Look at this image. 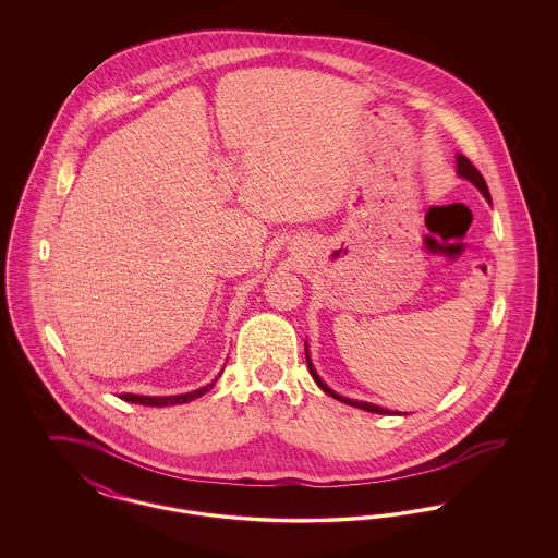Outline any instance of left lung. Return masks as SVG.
I'll return each instance as SVG.
<instances>
[{"mask_svg": "<svg viewBox=\"0 0 558 558\" xmlns=\"http://www.w3.org/2000/svg\"><path fill=\"white\" fill-rule=\"evenodd\" d=\"M456 173L462 178V180H469L473 186L477 187L478 192L485 196V201L487 203H492V196H489V187L485 184V180H483V175L478 173L477 167L471 162V160L466 159L464 155H456ZM305 360H307V368H310V374L314 376V380H316V385H318L319 389L324 391V393H328L330 398L339 399V401H343L347 405H353V408H360V410H366V412H374V414H401V412H393V410H387V408H380V405H376V403H368V401H360V399H351L345 398V396H339L337 391H332L322 378H319L318 372L314 368V364H312V357H310V349H307V343H305Z\"/></svg>", "mask_w": 558, "mask_h": 558, "instance_id": "left-lung-1", "label": "left lung"}]
</instances>
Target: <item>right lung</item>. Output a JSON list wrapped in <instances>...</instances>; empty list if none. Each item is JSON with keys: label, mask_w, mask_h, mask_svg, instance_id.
<instances>
[{"label": "right lung", "mask_w": 558, "mask_h": 558, "mask_svg": "<svg viewBox=\"0 0 558 558\" xmlns=\"http://www.w3.org/2000/svg\"><path fill=\"white\" fill-rule=\"evenodd\" d=\"M223 372V371H221ZM221 372L217 374V378L221 376ZM217 378L211 380L207 387H201L196 391H190V393H182V396H169V398H153V396H133V393H123L121 399L123 401H130V403H140V405H155V408H162V405H178V403H187L192 399L203 398L209 389H213V385L217 383Z\"/></svg>", "instance_id": "1"}]
</instances>
